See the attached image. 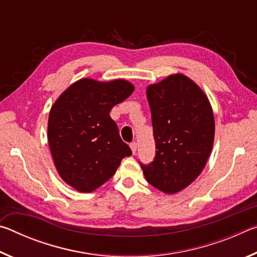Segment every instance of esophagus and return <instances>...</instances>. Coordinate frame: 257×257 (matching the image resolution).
I'll return each mask as SVG.
<instances>
[{
  "mask_svg": "<svg viewBox=\"0 0 257 257\" xmlns=\"http://www.w3.org/2000/svg\"><path fill=\"white\" fill-rule=\"evenodd\" d=\"M130 149L133 151V154H136V151H137V143L136 142H133L132 144H130Z\"/></svg>",
  "mask_w": 257,
  "mask_h": 257,
  "instance_id": "obj_1",
  "label": "esophagus"
}]
</instances>
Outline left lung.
<instances>
[{"label":"left lung","mask_w":257,"mask_h":257,"mask_svg":"<svg viewBox=\"0 0 257 257\" xmlns=\"http://www.w3.org/2000/svg\"><path fill=\"white\" fill-rule=\"evenodd\" d=\"M155 158L143 164L146 180L165 194L185 189L201 175L214 142V116L203 90L181 73L146 89Z\"/></svg>","instance_id":"8db88e82"}]
</instances>
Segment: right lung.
Here are the masks:
<instances>
[{
	"label": "right lung",
	"mask_w": 257,
	"mask_h": 257,
	"mask_svg": "<svg viewBox=\"0 0 257 257\" xmlns=\"http://www.w3.org/2000/svg\"><path fill=\"white\" fill-rule=\"evenodd\" d=\"M124 79L73 82L52 106L47 138L60 177L80 193H90L114 175L132 155L111 119L112 107L133 94Z\"/></svg>",
	"instance_id": "right-lung-1"
}]
</instances>
